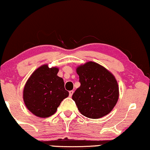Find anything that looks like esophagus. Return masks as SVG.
<instances>
[{
	"label": "esophagus",
	"instance_id": "obj_1",
	"mask_svg": "<svg viewBox=\"0 0 150 150\" xmlns=\"http://www.w3.org/2000/svg\"><path fill=\"white\" fill-rule=\"evenodd\" d=\"M73 93H74V91H69V96H70V97H71L72 96H73Z\"/></svg>",
	"mask_w": 150,
	"mask_h": 150
}]
</instances>
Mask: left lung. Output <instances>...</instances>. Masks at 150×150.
<instances>
[{
    "instance_id": "obj_1",
    "label": "left lung",
    "mask_w": 150,
    "mask_h": 150,
    "mask_svg": "<svg viewBox=\"0 0 150 150\" xmlns=\"http://www.w3.org/2000/svg\"><path fill=\"white\" fill-rule=\"evenodd\" d=\"M76 71L80 86L72 98L81 114L91 119L109 114L119 98V86L114 75L93 61L78 66Z\"/></svg>"
}]
</instances>
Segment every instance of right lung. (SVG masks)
Masks as SVG:
<instances>
[{
	"mask_svg": "<svg viewBox=\"0 0 150 150\" xmlns=\"http://www.w3.org/2000/svg\"><path fill=\"white\" fill-rule=\"evenodd\" d=\"M58 72V68H49L45 64L36 69L27 80L23 88V101L35 116H52L69 95L65 89L64 80L57 75Z\"/></svg>",
	"mask_w": 150,
	"mask_h": 150,
	"instance_id": "obj_1",
	"label": "right lung"
}]
</instances>
